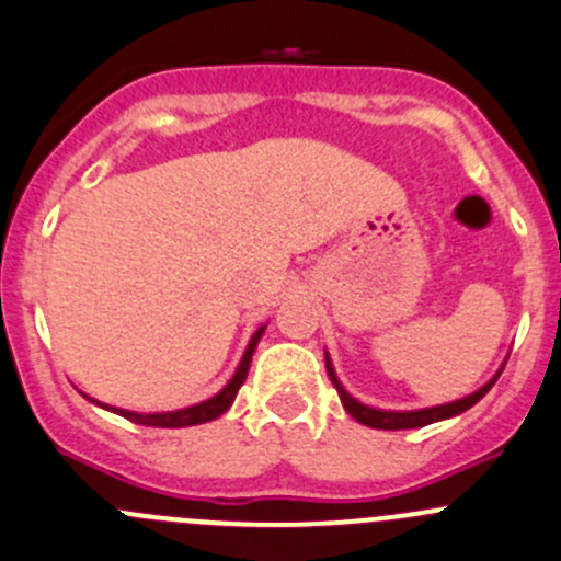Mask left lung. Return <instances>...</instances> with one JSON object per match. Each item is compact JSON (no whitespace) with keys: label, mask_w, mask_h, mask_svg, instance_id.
Segmentation results:
<instances>
[{"label":"left lung","mask_w":561,"mask_h":561,"mask_svg":"<svg viewBox=\"0 0 561 561\" xmlns=\"http://www.w3.org/2000/svg\"><path fill=\"white\" fill-rule=\"evenodd\" d=\"M325 369H329V378L331 383H334V389L340 391V400L342 405H345V411L351 413L356 422H362V425L367 427H375V431H411V427H425V425H433V422H442V419H449V416H458V413L469 411L471 405H477V402L482 400V397L491 391V386L496 383V378L502 375V369H499L496 375H493L491 380H488L482 389H477L474 394L463 397V400H455V402H447V405H436V408H422V411H380V408H369L364 405V402L353 400L351 394H347L345 389H342V383L336 380V373L334 367H331V358L329 353H325Z\"/></svg>","instance_id":"1"}]
</instances>
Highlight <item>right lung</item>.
<instances>
[{
    "label": "right lung",
    "mask_w": 561,
    "mask_h": 561,
    "mask_svg": "<svg viewBox=\"0 0 561 561\" xmlns=\"http://www.w3.org/2000/svg\"><path fill=\"white\" fill-rule=\"evenodd\" d=\"M263 331H265V325H260V329L254 331V336L249 340L247 353H243L241 364H238V369H236V375L230 378V383H227L219 394L210 397V400L197 402V405L181 408V411H167V413H136V411H123V408H108V405H103V408H108V411L130 419V422H136V425H148V427H192V425H203V422H210V419L221 416V413L232 405V400H236L238 389H241L243 380H247L249 364H252L254 347H257ZM98 405H101V402H98Z\"/></svg>",
    "instance_id": "obj_1"
}]
</instances>
